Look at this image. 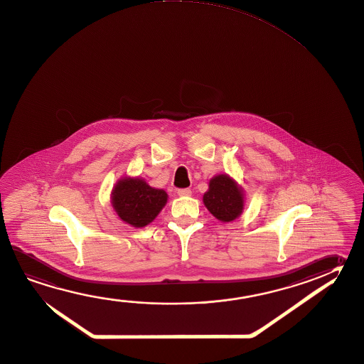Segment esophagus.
<instances>
[{
	"mask_svg": "<svg viewBox=\"0 0 364 364\" xmlns=\"http://www.w3.org/2000/svg\"><path fill=\"white\" fill-rule=\"evenodd\" d=\"M178 196H180V197H189V196H191V189H179L178 191Z\"/></svg>",
	"mask_w": 364,
	"mask_h": 364,
	"instance_id": "obj_1",
	"label": "esophagus"
}]
</instances>
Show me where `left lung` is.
<instances>
[{
  "instance_id": "1",
  "label": "left lung",
  "mask_w": 364,
  "mask_h": 364,
  "mask_svg": "<svg viewBox=\"0 0 364 364\" xmlns=\"http://www.w3.org/2000/svg\"><path fill=\"white\" fill-rule=\"evenodd\" d=\"M203 203L218 221L231 223L244 210V189L228 173H218L210 180Z\"/></svg>"
}]
</instances>
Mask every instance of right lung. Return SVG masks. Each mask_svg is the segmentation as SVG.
<instances>
[{
  "mask_svg": "<svg viewBox=\"0 0 364 364\" xmlns=\"http://www.w3.org/2000/svg\"><path fill=\"white\" fill-rule=\"evenodd\" d=\"M166 191L141 178L124 176L111 191V204L120 220L133 228H144L159 216L167 203Z\"/></svg>",
  "mask_w": 364,
  "mask_h": 364,
  "instance_id": "add662e5",
  "label": "right lung"
}]
</instances>
